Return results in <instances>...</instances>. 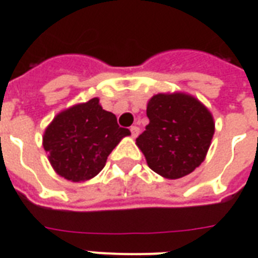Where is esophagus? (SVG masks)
<instances>
[{"mask_svg": "<svg viewBox=\"0 0 258 258\" xmlns=\"http://www.w3.org/2000/svg\"><path fill=\"white\" fill-rule=\"evenodd\" d=\"M130 131H131V135H133L134 138L138 137V134H139V127H137V125H133V127L130 128Z\"/></svg>", "mask_w": 258, "mask_h": 258, "instance_id": "obj_1", "label": "esophagus"}]
</instances>
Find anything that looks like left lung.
I'll return each mask as SVG.
<instances>
[{
    "label": "left lung",
    "instance_id": "obj_1",
    "mask_svg": "<svg viewBox=\"0 0 258 258\" xmlns=\"http://www.w3.org/2000/svg\"><path fill=\"white\" fill-rule=\"evenodd\" d=\"M149 124L137 138L151 170L166 178L189 174L206 158L214 119L203 104L182 93L155 94L147 104Z\"/></svg>",
    "mask_w": 258,
    "mask_h": 258
}]
</instances>
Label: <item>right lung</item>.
I'll return each instance as SVG.
<instances>
[{
  "label": "right lung",
  "instance_id": "obj_1",
  "mask_svg": "<svg viewBox=\"0 0 258 258\" xmlns=\"http://www.w3.org/2000/svg\"><path fill=\"white\" fill-rule=\"evenodd\" d=\"M127 135L130 130L117 124L98 98H92L56 115L44 133L43 146L55 172L78 182L101 172L108 155Z\"/></svg>",
  "mask_w": 258,
  "mask_h": 258
}]
</instances>
